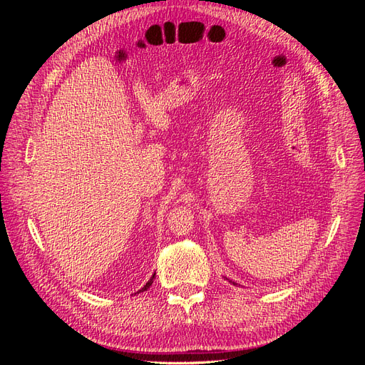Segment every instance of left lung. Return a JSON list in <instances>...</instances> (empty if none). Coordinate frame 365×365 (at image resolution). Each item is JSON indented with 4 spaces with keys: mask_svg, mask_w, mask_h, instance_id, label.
<instances>
[{
    "mask_svg": "<svg viewBox=\"0 0 365 365\" xmlns=\"http://www.w3.org/2000/svg\"><path fill=\"white\" fill-rule=\"evenodd\" d=\"M230 282H231V280H230ZM231 283H233V284H236V283H235V282H231Z\"/></svg>",
    "mask_w": 365,
    "mask_h": 365,
    "instance_id": "1",
    "label": "left lung"
}]
</instances>
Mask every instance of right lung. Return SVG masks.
<instances>
[{"label": "right lung", "instance_id": "right-lung-1", "mask_svg": "<svg viewBox=\"0 0 365 365\" xmlns=\"http://www.w3.org/2000/svg\"><path fill=\"white\" fill-rule=\"evenodd\" d=\"M153 279H155V274H153V275H152V277L149 279V282H148V283H146L145 286H143V288H141V289H140L138 292H143V291H148V289L150 288V286H152V283H153ZM138 292H137V294H138Z\"/></svg>", "mask_w": 365, "mask_h": 365}]
</instances>
